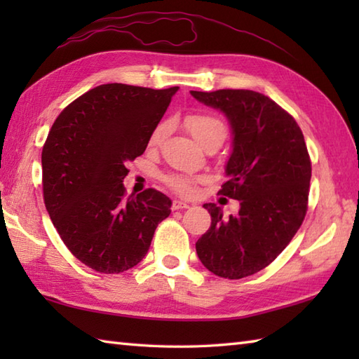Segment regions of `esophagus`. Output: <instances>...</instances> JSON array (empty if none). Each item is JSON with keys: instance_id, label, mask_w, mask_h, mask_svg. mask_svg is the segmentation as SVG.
I'll use <instances>...</instances> for the list:
<instances>
[{"instance_id": "1", "label": "esophagus", "mask_w": 359, "mask_h": 359, "mask_svg": "<svg viewBox=\"0 0 359 359\" xmlns=\"http://www.w3.org/2000/svg\"><path fill=\"white\" fill-rule=\"evenodd\" d=\"M188 207H189V205L187 202H182V201H174L172 202V210H185Z\"/></svg>"}]
</instances>
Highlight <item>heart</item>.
<instances>
[{
    "label": "heart",
    "instance_id": "heart-1",
    "mask_svg": "<svg viewBox=\"0 0 359 359\" xmlns=\"http://www.w3.org/2000/svg\"><path fill=\"white\" fill-rule=\"evenodd\" d=\"M185 125L188 131L191 133L194 139L199 142L202 147H205L210 140L219 139L222 137L225 139V125L224 121L211 114H189L185 118ZM168 131L166 123H160L154 128V131L149 135V147H157L162 143ZM168 185H170L175 191L180 194H191L196 189V179L188 177V175L182 174H170L166 177Z\"/></svg>",
    "mask_w": 359,
    "mask_h": 359
}]
</instances>
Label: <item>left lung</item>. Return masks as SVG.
Returning a JSON list of instances; mask_svg holds the SVG:
<instances>
[{
	"instance_id": "obj_1",
	"label": "left lung",
	"mask_w": 359,
	"mask_h": 359,
	"mask_svg": "<svg viewBox=\"0 0 359 359\" xmlns=\"http://www.w3.org/2000/svg\"><path fill=\"white\" fill-rule=\"evenodd\" d=\"M222 111L231 126L233 149L220 194L241 202L236 216L205 203L211 226L196 242L201 262L216 276L241 279L270 265L302 225L311 163L296 120L264 94L248 89L191 90Z\"/></svg>"
}]
</instances>
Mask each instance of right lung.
Instances as JSON below:
<instances>
[{
	"label": "right lung",
	"instance_id": "1",
	"mask_svg": "<svg viewBox=\"0 0 359 359\" xmlns=\"http://www.w3.org/2000/svg\"><path fill=\"white\" fill-rule=\"evenodd\" d=\"M177 90L108 83L53 121L41 152L46 210L65 245L89 269H133L170 216V197L152 188L126 197L123 179L126 162L143 154Z\"/></svg>",
	"mask_w": 359,
	"mask_h": 359
}]
</instances>
